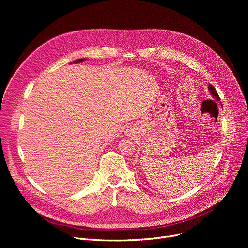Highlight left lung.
<instances>
[{"label":"left lung","instance_id":"8db88e82","mask_svg":"<svg viewBox=\"0 0 248 248\" xmlns=\"http://www.w3.org/2000/svg\"><path fill=\"white\" fill-rule=\"evenodd\" d=\"M208 89H209V93H210V94L212 95V97H213L215 100L220 101V97H219V95H218V93H217L216 89H215L211 84H209V86H208Z\"/></svg>","mask_w":248,"mask_h":248}]
</instances>
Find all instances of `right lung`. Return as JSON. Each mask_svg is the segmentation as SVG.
I'll return each instance as SVG.
<instances>
[{
	"label": "right lung",
	"instance_id": "obj_1",
	"mask_svg": "<svg viewBox=\"0 0 248 248\" xmlns=\"http://www.w3.org/2000/svg\"><path fill=\"white\" fill-rule=\"evenodd\" d=\"M85 60V58H83V59H77V60H75L74 62H72V63H80V62H82V61H84Z\"/></svg>",
	"mask_w": 248,
	"mask_h": 248
}]
</instances>
